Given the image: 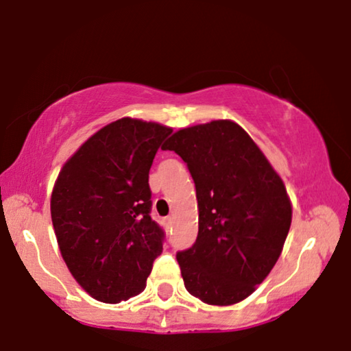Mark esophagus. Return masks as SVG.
I'll return each mask as SVG.
<instances>
[{
	"label": "esophagus",
	"mask_w": 351,
	"mask_h": 351,
	"mask_svg": "<svg viewBox=\"0 0 351 351\" xmlns=\"http://www.w3.org/2000/svg\"><path fill=\"white\" fill-rule=\"evenodd\" d=\"M163 221H165L167 227H171V225H173V217H167V219L163 220Z\"/></svg>",
	"instance_id": "34e87169"
}]
</instances>
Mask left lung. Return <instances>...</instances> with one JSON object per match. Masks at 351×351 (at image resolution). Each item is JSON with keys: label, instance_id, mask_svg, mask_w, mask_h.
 <instances>
[{"label": "left lung", "instance_id": "obj_1", "mask_svg": "<svg viewBox=\"0 0 351 351\" xmlns=\"http://www.w3.org/2000/svg\"><path fill=\"white\" fill-rule=\"evenodd\" d=\"M163 150L183 158L196 184L197 238L176 254L186 290L217 306L247 298L277 263L290 230L282 178L228 119L180 130Z\"/></svg>", "mask_w": 351, "mask_h": 351}]
</instances>
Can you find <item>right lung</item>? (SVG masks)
<instances>
[{"mask_svg":"<svg viewBox=\"0 0 351 351\" xmlns=\"http://www.w3.org/2000/svg\"><path fill=\"white\" fill-rule=\"evenodd\" d=\"M171 128L121 118L88 137L53 188L51 221L69 272L92 298L144 291L165 232L152 220L149 170Z\"/></svg>","mask_w":351,"mask_h":351,"instance_id":"1","label":"right lung"}]
</instances>
